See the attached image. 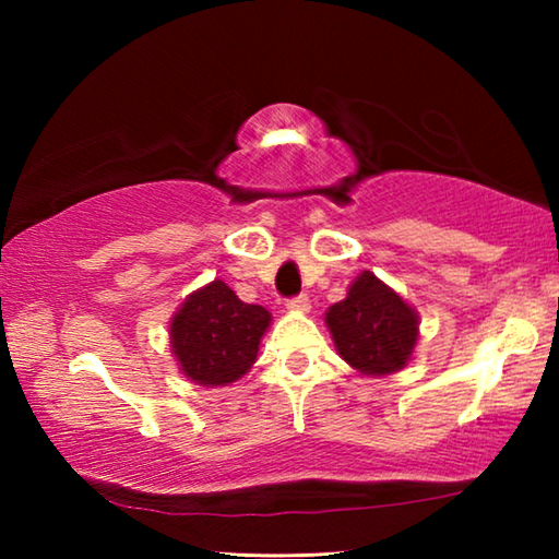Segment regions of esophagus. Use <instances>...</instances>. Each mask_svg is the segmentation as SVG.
I'll return each instance as SVG.
<instances>
[{
    "mask_svg": "<svg viewBox=\"0 0 559 559\" xmlns=\"http://www.w3.org/2000/svg\"><path fill=\"white\" fill-rule=\"evenodd\" d=\"M286 306H288V310H293V313H306V310L310 308V298L306 296V293H300V296L290 298Z\"/></svg>",
    "mask_w": 559,
    "mask_h": 559,
    "instance_id": "34e87169",
    "label": "esophagus"
}]
</instances>
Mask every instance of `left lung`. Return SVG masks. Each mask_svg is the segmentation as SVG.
<instances>
[{
    "mask_svg": "<svg viewBox=\"0 0 559 559\" xmlns=\"http://www.w3.org/2000/svg\"><path fill=\"white\" fill-rule=\"evenodd\" d=\"M340 357L357 372L382 377L400 372L419 340V316L400 293L362 271L347 298L325 313Z\"/></svg>",
    "mask_w": 559,
    "mask_h": 559,
    "instance_id": "8db88e82",
    "label": "left lung"
}]
</instances>
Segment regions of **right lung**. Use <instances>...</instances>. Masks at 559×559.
<instances>
[{
  "mask_svg": "<svg viewBox=\"0 0 559 559\" xmlns=\"http://www.w3.org/2000/svg\"><path fill=\"white\" fill-rule=\"evenodd\" d=\"M271 325L263 306L239 300L224 281L194 290L169 323V347L182 374L202 386H226L257 362Z\"/></svg>",
  "mask_w": 559,
  "mask_h": 559,
  "instance_id": "1",
  "label": "right lung"
}]
</instances>
